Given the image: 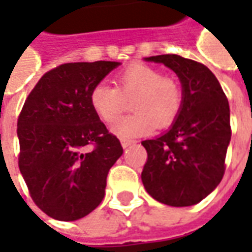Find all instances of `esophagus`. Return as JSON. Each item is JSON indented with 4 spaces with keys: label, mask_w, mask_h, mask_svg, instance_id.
I'll use <instances>...</instances> for the list:
<instances>
[{
    "label": "esophagus",
    "mask_w": 252,
    "mask_h": 252,
    "mask_svg": "<svg viewBox=\"0 0 252 252\" xmlns=\"http://www.w3.org/2000/svg\"><path fill=\"white\" fill-rule=\"evenodd\" d=\"M135 143V140H129V139H121V146H123V148H126L129 147L131 144H133Z\"/></svg>",
    "instance_id": "34e87169"
}]
</instances>
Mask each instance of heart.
I'll list each match as a JSON object with an SVG mask.
<instances>
[{
	"label": "heart",
	"mask_w": 252,
	"mask_h": 252,
	"mask_svg": "<svg viewBox=\"0 0 252 252\" xmlns=\"http://www.w3.org/2000/svg\"><path fill=\"white\" fill-rule=\"evenodd\" d=\"M135 113L121 119L112 129L123 139L150 135L158 126H167L180 115L184 92L175 79L142 63H132L116 77V88L97 83L90 92L94 113L106 124H113L131 98Z\"/></svg>",
	"instance_id": "b5f03b06"
}]
</instances>
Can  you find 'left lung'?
<instances>
[{"label": "left lung", "mask_w": 252, "mask_h": 252, "mask_svg": "<svg viewBox=\"0 0 252 252\" xmlns=\"http://www.w3.org/2000/svg\"><path fill=\"white\" fill-rule=\"evenodd\" d=\"M178 75L184 92L180 115L163 135L142 142L147 193L170 206H190L211 194L222 180L231 140L229 104L215 74L202 63L167 54L146 58Z\"/></svg>", "instance_id": "left-lung-1"}]
</instances>
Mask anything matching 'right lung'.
<instances>
[{
    "instance_id": "1",
    "label": "right lung",
    "mask_w": 252,
    "mask_h": 252,
    "mask_svg": "<svg viewBox=\"0 0 252 252\" xmlns=\"http://www.w3.org/2000/svg\"><path fill=\"white\" fill-rule=\"evenodd\" d=\"M119 64L64 63L46 72L25 99L17 120L19 167L33 202L55 220L74 221L94 211L123 154L90 104L92 89Z\"/></svg>"
}]
</instances>
